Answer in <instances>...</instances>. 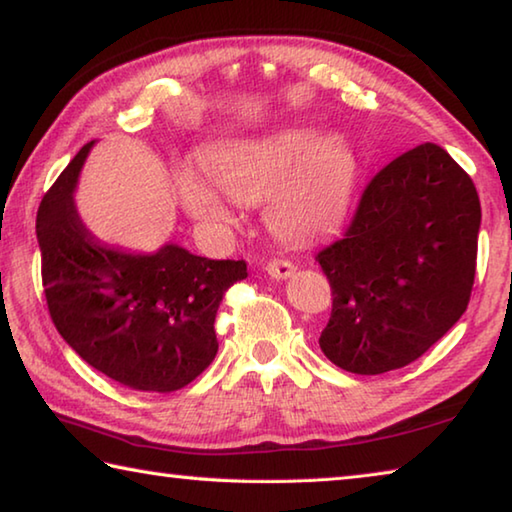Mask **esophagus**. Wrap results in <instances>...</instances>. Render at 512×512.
<instances>
[{
  "instance_id": "obj_1",
  "label": "esophagus",
  "mask_w": 512,
  "mask_h": 512,
  "mask_svg": "<svg viewBox=\"0 0 512 512\" xmlns=\"http://www.w3.org/2000/svg\"><path fill=\"white\" fill-rule=\"evenodd\" d=\"M265 270L272 276V279L285 281V279H290L294 272H297V267H294V263H290V261H270Z\"/></svg>"
}]
</instances>
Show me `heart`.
I'll return each instance as SVG.
<instances>
[{"instance_id":"1","label":"heart","mask_w":512,"mask_h":512,"mask_svg":"<svg viewBox=\"0 0 512 512\" xmlns=\"http://www.w3.org/2000/svg\"><path fill=\"white\" fill-rule=\"evenodd\" d=\"M204 173L182 168L175 177L179 202L191 218L229 227L227 200L263 204L267 227L290 245L333 236L351 218L362 157L344 134L281 130L204 152Z\"/></svg>"}]
</instances>
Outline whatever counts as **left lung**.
<instances>
[{"label":"left lung","mask_w":512,"mask_h":512,"mask_svg":"<svg viewBox=\"0 0 512 512\" xmlns=\"http://www.w3.org/2000/svg\"><path fill=\"white\" fill-rule=\"evenodd\" d=\"M479 227L477 188L441 146L384 166L344 238L317 254L333 288L319 337L328 360L378 375L429 351L468 308Z\"/></svg>","instance_id":"8db88e82"}]
</instances>
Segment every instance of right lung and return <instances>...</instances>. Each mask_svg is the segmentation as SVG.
Returning a JSON list of instances; mask_svg holds the SVG:
<instances>
[{"instance_id": "add662e5", "label": "right lung", "mask_w": 512, "mask_h": 512, "mask_svg": "<svg viewBox=\"0 0 512 512\" xmlns=\"http://www.w3.org/2000/svg\"><path fill=\"white\" fill-rule=\"evenodd\" d=\"M94 141L42 197L35 231L49 315L62 339L107 378L168 393L193 382L218 353L215 315L245 261H211L168 245L132 254L98 240L74 193Z\"/></svg>"}]
</instances>
